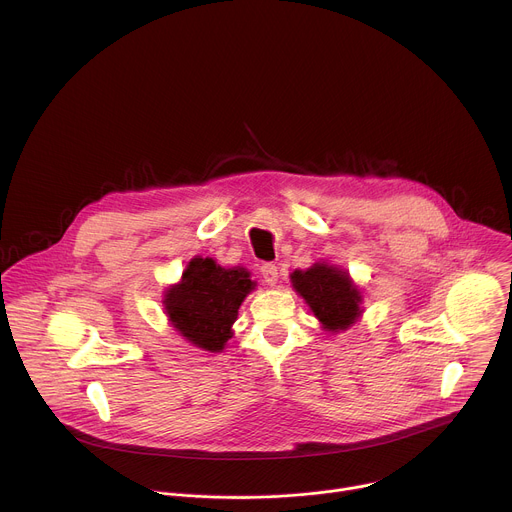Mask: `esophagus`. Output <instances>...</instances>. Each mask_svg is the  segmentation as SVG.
I'll use <instances>...</instances> for the list:
<instances>
[{"label":"esophagus","mask_w":512,"mask_h":512,"mask_svg":"<svg viewBox=\"0 0 512 512\" xmlns=\"http://www.w3.org/2000/svg\"><path fill=\"white\" fill-rule=\"evenodd\" d=\"M261 277H263V281H265L267 285L273 287V285L279 281V271H277L275 265L265 263V265H261Z\"/></svg>","instance_id":"obj_1"}]
</instances>
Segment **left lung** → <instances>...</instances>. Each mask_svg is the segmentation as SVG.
I'll return each instance as SVG.
<instances>
[{
    "instance_id": "obj_1",
    "label": "left lung",
    "mask_w": 512,
    "mask_h": 512,
    "mask_svg": "<svg viewBox=\"0 0 512 512\" xmlns=\"http://www.w3.org/2000/svg\"><path fill=\"white\" fill-rule=\"evenodd\" d=\"M291 287L304 298L322 330L344 332L362 316V291L350 273L328 261L289 273Z\"/></svg>"
}]
</instances>
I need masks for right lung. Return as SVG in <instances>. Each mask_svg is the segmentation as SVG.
<instances>
[{
	"label": "right lung",
	"instance_id": "add662e5",
	"mask_svg": "<svg viewBox=\"0 0 512 512\" xmlns=\"http://www.w3.org/2000/svg\"><path fill=\"white\" fill-rule=\"evenodd\" d=\"M245 267H223L210 257H192L178 283L164 289V314L192 346L223 352L233 336L239 308L255 289Z\"/></svg>",
	"mask_w": 512,
	"mask_h": 512
}]
</instances>
